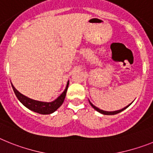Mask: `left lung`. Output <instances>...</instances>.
Wrapping results in <instances>:
<instances>
[{
    "label": "left lung",
    "mask_w": 153,
    "mask_h": 153,
    "mask_svg": "<svg viewBox=\"0 0 153 153\" xmlns=\"http://www.w3.org/2000/svg\"><path fill=\"white\" fill-rule=\"evenodd\" d=\"M89 103H90V105H91L92 106L93 108H95V109L96 110V111H99V112H100V113H102V114H104V115H115V114H118V113H119V112H121V111H123V110H125V109H126V108H128V106H129L130 105L132 104V103H131V104H130V105H127V106H126V107H125V108H123V109L118 110V111H103V110L99 109V108H97L96 106H95V105H93V104H91V102H89Z\"/></svg>",
    "instance_id": "obj_1"
}]
</instances>
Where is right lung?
Returning a JSON list of instances; mask_svg holds the SVG:
<instances>
[{
	"label": "right lung",
	"instance_id": "obj_1",
	"mask_svg": "<svg viewBox=\"0 0 153 153\" xmlns=\"http://www.w3.org/2000/svg\"><path fill=\"white\" fill-rule=\"evenodd\" d=\"M69 82H68L67 86L65 88V90L62 93V95L58 97V99H55L54 101L51 102H39V101H35L33 99H30L27 97L25 96L19 92L18 90L16 89L12 85L13 90H14V93H15L16 96L18 99V100L27 108H29L31 111L37 112V113L42 114V115H48V114H51L54 112V111H56L59 107L62 105L64 102L65 98L66 92H67Z\"/></svg>",
	"mask_w": 153,
	"mask_h": 153
}]
</instances>
